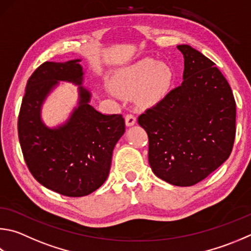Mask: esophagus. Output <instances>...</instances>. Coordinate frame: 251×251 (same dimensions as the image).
I'll list each match as a JSON object with an SVG mask.
<instances>
[{"mask_svg":"<svg viewBox=\"0 0 251 251\" xmlns=\"http://www.w3.org/2000/svg\"><path fill=\"white\" fill-rule=\"evenodd\" d=\"M125 123H126L127 127L133 126L136 123V117L134 115H131V114H127V115L125 116Z\"/></svg>","mask_w":251,"mask_h":251,"instance_id":"obj_1","label":"esophagus"}]
</instances>
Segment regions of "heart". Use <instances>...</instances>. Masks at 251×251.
I'll return each instance as SVG.
<instances>
[{
    "label": "heart",
    "mask_w": 251,
    "mask_h": 251,
    "mask_svg": "<svg viewBox=\"0 0 251 251\" xmlns=\"http://www.w3.org/2000/svg\"><path fill=\"white\" fill-rule=\"evenodd\" d=\"M173 80L171 68L156 59L144 58L116 71L113 78L114 92L133 97L139 105L152 106L169 92Z\"/></svg>",
    "instance_id": "1"
}]
</instances>
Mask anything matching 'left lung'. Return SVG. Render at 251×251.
I'll list each match as a JSON object with an SVG mask.
<instances>
[{
	"label": "left lung",
	"mask_w": 251,
	"mask_h": 251,
	"mask_svg": "<svg viewBox=\"0 0 251 251\" xmlns=\"http://www.w3.org/2000/svg\"><path fill=\"white\" fill-rule=\"evenodd\" d=\"M183 82L138 117L149 138L152 172L176 186L205 179L228 159L236 134L233 92L215 63L189 45Z\"/></svg>",
	"instance_id": "left-lung-1"
}]
</instances>
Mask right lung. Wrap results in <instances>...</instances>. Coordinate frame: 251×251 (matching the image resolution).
<instances>
[{
  "mask_svg": "<svg viewBox=\"0 0 251 251\" xmlns=\"http://www.w3.org/2000/svg\"><path fill=\"white\" fill-rule=\"evenodd\" d=\"M81 59L47 61L27 81L18 115V138L25 162L40 184L71 198L89 195L106 181L114 147L125 133L122 115H106L91 105L83 86ZM60 81L78 85V103L62 125L49 127L41 118L47 98Z\"/></svg>",
  "mask_w": 251,
  "mask_h": 251,
  "instance_id": "right-lung-1",
  "label": "right lung"
}]
</instances>
